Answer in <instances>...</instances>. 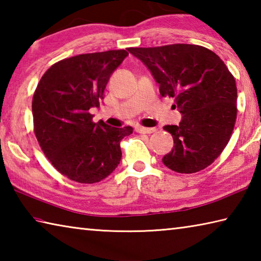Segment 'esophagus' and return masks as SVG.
Wrapping results in <instances>:
<instances>
[{
	"label": "esophagus",
	"instance_id": "34e87169",
	"mask_svg": "<svg viewBox=\"0 0 261 261\" xmlns=\"http://www.w3.org/2000/svg\"><path fill=\"white\" fill-rule=\"evenodd\" d=\"M136 131L139 132V134H152V132L155 131L154 127H144V126H137Z\"/></svg>",
	"mask_w": 261,
	"mask_h": 261
}]
</instances>
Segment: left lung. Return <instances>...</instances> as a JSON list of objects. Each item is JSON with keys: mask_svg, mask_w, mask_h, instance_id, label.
<instances>
[{"mask_svg": "<svg viewBox=\"0 0 261 261\" xmlns=\"http://www.w3.org/2000/svg\"><path fill=\"white\" fill-rule=\"evenodd\" d=\"M151 71L162 96L175 99L179 125H165L174 147L163 165L192 174L213 163L227 146L237 116V87L220 57L205 47L175 43L129 48Z\"/></svg>", "mask_w": 261, "mask_h": 261, "instance_id": "8db88e82", "label": "left lung"}]
</instances>
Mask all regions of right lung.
I'll return each instance as SVG.
<instances>
[{"label":"right lung","mask_w":261,"mask_h":261,"mask_svg":"<svg viewBox=\"0 0 261 261\" xmlns=\"http://www.w3.org/2000/svg\"><path fill=\"white\" fill-rule=\"evenodd\" d=\"M127 55L121 49L62 60L47 70L34 92L35 137L51 165L74 182H100L120 165V143L134 129L92 122L88 110L98 107L110 76Z\"/></svg>","instance_id":"1"}]
</instances>
